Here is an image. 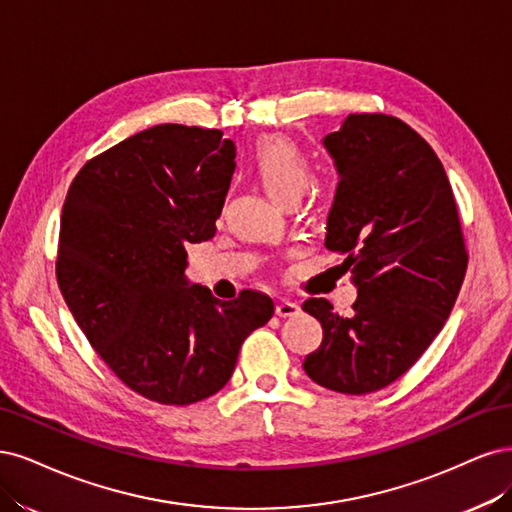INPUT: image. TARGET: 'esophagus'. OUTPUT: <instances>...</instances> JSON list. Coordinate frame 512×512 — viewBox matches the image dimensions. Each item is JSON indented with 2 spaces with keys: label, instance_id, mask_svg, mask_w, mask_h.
<instances>
[{
  "label": "esophagus",
  "instance_id": "34e87169",
  "mask_svg": "<svg viewBox=\"0 0 512 512\" xmlns=\"http://www.w3.org/2000/svg\"><path fill=\"white\" fill-rule=\"evenodd\" d=\"M298 312H300V306L295 302H289V300L276 302V315L278 317H293V315H298Z\"/></svg>",
  "mask_w": 512,
  "mask_h": 512
}]
</instances>
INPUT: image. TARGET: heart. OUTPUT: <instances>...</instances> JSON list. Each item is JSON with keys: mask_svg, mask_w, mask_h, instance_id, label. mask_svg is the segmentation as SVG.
Instances as JSON below:
<instances>
[{"mask_svg": "<svg viewBox=\"0 0 512 512\" xmlns=\"http://www.w3.org/2000/svg\"><path fill=\"white\" fill-rule=\"evenodd\" d=\"M251 170L280 204L298 202L312 183L310 157L285 136L261 138L253 148Z\"/></svg>", "mask_w": 512, "mask_h": 512, "instance_id": "heart-1", "label": "heart"}]
</instances>
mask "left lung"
<instances>
[{
    "instance_id": "left-lung-1",
    "label": "left lung",
    "mask_w": 512,
    "mask_h": 512,
    "mask_svg": "<svg viewBox=\"0 0 512 512\" xmlns=\"http://www.w3.org/2000/svg\"><path fill=\"white\" fill-rule=\"evenodd\" d=\"M323 146L340 176L325 246L344 257L357 300L351 317L323 298L302 304L323 327L304 370L325 389L364 395L398 381L438 336L468 253L447 172L415 129L349 114Z\"/></svg>"
}]
</instances>
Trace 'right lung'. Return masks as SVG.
<instances>
[{
    "mask_svg": "<svg viewBox=\"0 0 512 512\" xmlns=\"http://www.w3.org/2000/svg\"><path fill=\"white\" fill-rule=\"evenodd\" d=\"M236 146L219 129L155 125L80 168L65 195L57 283L95 353L144 398L187 406L232 378L274 315L266 293L189 285L187 244L217 232Z\"/></svg>",
    "mask_w": 512,
    "mask_h": 512,
    "instance_id": "obj_1",
    "label": "right lung"
}]
</instances>
